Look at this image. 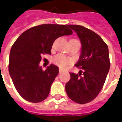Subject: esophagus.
Returning a JSON list of instances; mask_svg holds the SVG:
<instances>
[{
	"label": "esophagus",
	"mask_w": 122,
	"mask_h": 122,
	"mask_svg": "<svg viewBox=\"0 0 122 122\" xmlns=\"http://www.w3.org/2000/svg\"><path fill=\"white\" fill-rule=\"evenodd\" d=\"M63 71V69H59V73H61V72H62Z\"/></svg>",
	"instance_id": "obj_1"
}]
</instances>
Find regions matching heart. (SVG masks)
Instances as JSON below:
<instances>
[{"label": "heart", "instance_id": "heart-1", "mask_svg": "<svg viewBox=\"0 0 122 122\" xmlns=\"http://www.w3.org/2000/svg\"><path fill=\"white\" fill-rule=\"evenodd\" d=\"M53 61L56 65H58L61 68H63L65 66H66L67 65L71 63V59L63 54H58L54 57Z\"/></svg>", "mask_w": 122, "mask_h": 122}]
</instances>
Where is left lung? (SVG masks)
<instances>
[{"label": "left lung", "instance_id": "obj_1", "mask_svg": "<svg viewBox=\"0 0 122 122\" xmlns=\"http://www.w3.org/2000/svg\"><path fill=\"white\" fill-rule=\"evenodd\" d=\"M68 26L75 31L81 42V53L75 66L83 71L77 74L70 73L71 79L65 85V90L73 101L85 104L97 97L105 84L110 65L108 48L93 31L81 25Z\"/></svg>", "mask_w": 122, "mask_h": 122}]
</instances>
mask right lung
<instances>
[{"label":"right lung","mask_w":122,"mask_h":122,"mask_svg":"<svg viewBox=\"0 0 122 122\" xmlns=\"http://www.w3.org/2000/svg\"><path fill=\"white\" fill-rule=\"evenodd\" d=\"M68 25L44 24L25 30L12 46L9 59V73L19 94L29 102H39L49 95L51 86L59 73L53 64L43 71L41 56L51 54L57 38L71 35Z\"/></svg>","instance_id":"obj_1"}]
</instances>
